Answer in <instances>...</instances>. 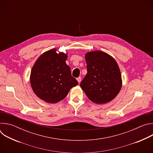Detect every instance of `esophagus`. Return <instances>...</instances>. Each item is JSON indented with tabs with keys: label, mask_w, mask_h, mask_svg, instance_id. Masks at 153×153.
<instances>
[{
	"label": "esophagus",
	"mask_w": 153,
	"mask_h": 153,
	"mask_svg": "<svg viewBox=\"0 0 153 153\" xmlns=\"http://www.w3.org/2000/svg\"><path fill=\"white\" fill-rule=\"evenodd\" d=\"M77 82H79V83H80V82H81V77H79L78 78H77Z\"/></svg>",
	"instance_id": "34e87169"
}]
</instances>
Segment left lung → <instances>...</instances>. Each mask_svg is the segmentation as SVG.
I'll use <instances>...</instances> for the list:
<instances>
[{"label": "left lung", "mask_w": 153, "mask_h": 153, "mask_svg": "<svg viewBox=\"0 0 153 153\" xmlns=\"http://www.w3.org/2000/svg\"><path fill=\"white\" fill-rule=\"evenodd\" d=\"M87 74L80 86L87 97L97 104L111 101L122 87L119 67L114 59L100 51L85 54Z\"/></svg>", "instance_id": "obj_1"}]
</instances>
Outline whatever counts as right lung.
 I'll return each instance as SVG.
<instances>
[{
    "label": "right lung",
    "instance_id": "obj_1",
    "mask_svg": "<svg viewBox=\"0 0 153 153\" xmlns=\"http://www.w3.org/2000/svg\"><path fill=\"white\" fill-rule=\"evenodd\" d=\"M67 54L52 49L43 53L33 67L30 83L34 93L40 99L50 103L63 99L78 82L71 76L67 65Z\"/></svg>",
    "mask_w": 153,
    "mask_h": 153
}]
</instances>
